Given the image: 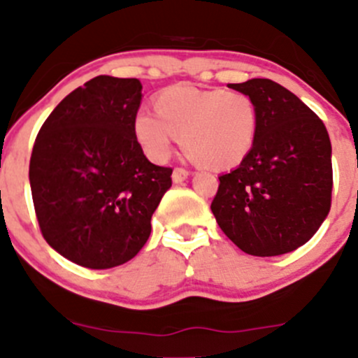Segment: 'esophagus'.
<instances>
[{"instance_id": "34e87169", "label": "esophagus", "mask_w": 358, "mask_h": 358, "mask_svg": "<svg viewBox=\"0 0 358 358\" xmlns=\"http://www.w3.org/2000/svg\"><path fill=\"white\" fill-rule=\"evenodd\" d=\"M189 175H190V173L187 171V169L175 168V169H173L171 178H173V182H175V183H182V182H185L187 178H189Z\"/></svg>"}]
</instances>
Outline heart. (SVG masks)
<instances>
[{"label": "heart", "instance_id": "1", "mask_svg": "<svg viewBox=\"0 0 358 358\" xmlns=\"http://www.w3.org/2000/svg\"><path fill=\"white\" fill-rule=\"evenodd\" d=\"M156 110L140 109L133 117V135L152 161L168 159L182 136L183 149L206 168H236L258 133V107L243 92L176 85L159 93Z\"/></svg>", "mask_w": 358, "mask_h": 358}]
</instances>
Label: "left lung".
Returning <instances> with one entry per match:
<instances>
[{
	"label": "left lung",
	"mask_w": 358,
	"mask_h": 358,
	"mask_svg": "<svg viewBox=\"0 0 358 358\" xmlns=\"http://www.w3.org/2000/svg\"><path fill=\"white\" fill-rule=\"evenodd\" d=\"M229 86L256 102L258 133L246 159L220 176L211 211L248 255H286L308 243L329 215V135L315 112L272 79Z\"/></svg>",
	"instance_id": "8db88e82"
}]
</instances>
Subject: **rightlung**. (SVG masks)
<instances>
[{
  "label": "right lung",
  "mask_w": 358,
  "mask_h": 358,
  "mask_svg": "<svg viewBox=\"0 0 358 358\" xmlns=\"http://www.w3.org/2000/svg\"><path fill=\"white\" fill-rule=\"evenodd\" d=\"M140 103L138 79L96 76L38 133L29 182L39 229L76 265L103 270L136 256L171 187L173 169L152 164L133 135Z\"/></svg>",
  "instance_id": "1"
}]
</instances>
